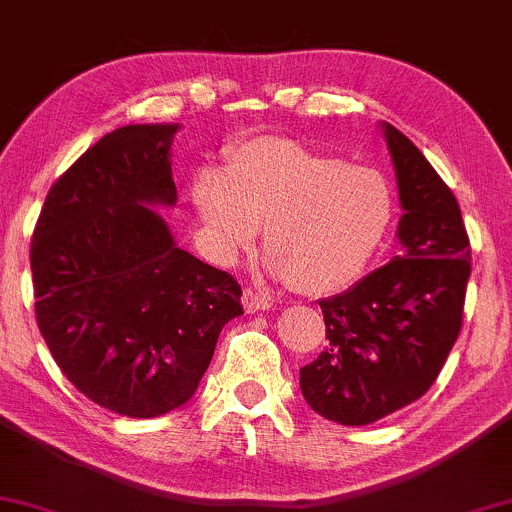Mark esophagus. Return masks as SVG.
Instances as JSON below:
<instances>
[{
	"label": "esophagus",
	"instance_id": "esophagus-1",
	"mask_svg": "<svg viewBox=\"0 0 512 512\" xmlns=\"http://www.w3.org/2000/svg\"><path fill=\"white\" fill-rule=\"evenodd\" d=\"M274 305V301L269 296H264V293L255 291V289H245L243 291V308L248 310V313H257V310H269Z\"/></svg>",
	"mask_w": 512,
	"mask_h": 512
}]
</instances>
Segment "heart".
I'll return each instance as SVG.
<instances>
[{"instance_id":"b5f03b06","label":"heart","mask_w":512,"mask_h":512,"mask_svg":"<svg viewBox=\"0 0 512 512\" xmlns=\"http://www.w3.org/2000/svg\"><path fill=\"white\" fill-rule=\"evenodd\" d=\"M211 248L233 262L264 226L267 267L305 296L346 289L390 231L395 202L380 170L284 137L233 149L192 190Z\"/></svg>"}]
</instances>
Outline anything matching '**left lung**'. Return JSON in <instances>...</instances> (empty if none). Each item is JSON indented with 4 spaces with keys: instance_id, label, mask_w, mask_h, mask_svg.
<instances>
[{
    "instance_id": "left-lung-1",
    "label": "left lung",
    "mask_w": 512,
    "mask_h": 512,
    "mask_svg": "<svg viewBox=\"0 0 512 512\" xmlns=\"http://www.w3.org/2000/svg\"><path fill=\"white\" fill-rule=\"evenodd\" d=\"M397 175L399 255L320 301L325 351L301 368L305 402L342 426L385 419L426 395L462 330L472 248L450 187L383 122Z\"/></svg>"
}]
</instances>
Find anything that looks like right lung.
I'll return each mask as SVG.
<instances>
[{
	"label": "right lung",
	"instance_id": "1",
	"mask_svg": "<svg viewBox=\"0 0 512 512\" xmlns=\"http://www.w3.org/2000/svg\"><path fill=\"white\" fill-rule=\"evenodd\" d=\"M178 129L105 134L50 187L33 231L35 320L52 358L129 419L190 402L223 325L243 315L238 281L178 248L154 209L178 202Z\"/></svg>",
	"mask_w": 512,
	"mask_h": 512
}]
</instances>
